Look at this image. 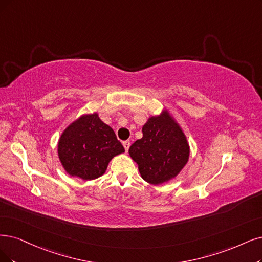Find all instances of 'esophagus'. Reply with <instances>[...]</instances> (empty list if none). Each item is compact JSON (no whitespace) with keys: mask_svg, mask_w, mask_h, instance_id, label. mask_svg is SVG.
<instances>
[{"mask_svg":"<svg viewBox=\"0 0 262 262\" xmlns=\"http://www.w3.org/2000/svg\"><path fill=\"white\" fill-rule=\"evenodd\" d=\"M123 146H124V148H125V151L127 152L128 149H129V147H130V142H129V141H124V142H123Z\"/></svg>","mask_w":262,"mask_h":262,"instance_id":"34e87169","label":"esophagus"}]
</instances>
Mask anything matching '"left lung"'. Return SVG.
Here are the masks:
<instances>
[{
    "label": "left lung",
    "instance_id": "left-lung-1",
    "mask_svg": "<svg viewBox=\"0 0 262 262\" xmlns=\"http://www.w3.org/2000/svg\"><path fill=\"white\" fill-rule=\"evenodd\" d=\"M128 153L144 181L162 185L175 179L187 165L190 146L179 123L164 108L144 123L142 138L132 144Z\"/></svg>",
    "mask_w": 262,
    "mask_h": 262
}]
</instances>
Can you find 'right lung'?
Masks as SVG:
<instances>
[{"mask_svg":"<svg viewBox=\"0 0 262 262\" xmlns=\"http://www.w3.org/2000/svg\"><path fill=\"white\" fill-rule=\"evenodd\" d=\"M57 152L68 175L87 181L102 176L110 161L125 150L114 130L94 112L82 114L67 126Z\"/></svg>","mask_w":262,"mask_h":262,"instance_id":"obj_1","label":"right lung"}]
</instances>
